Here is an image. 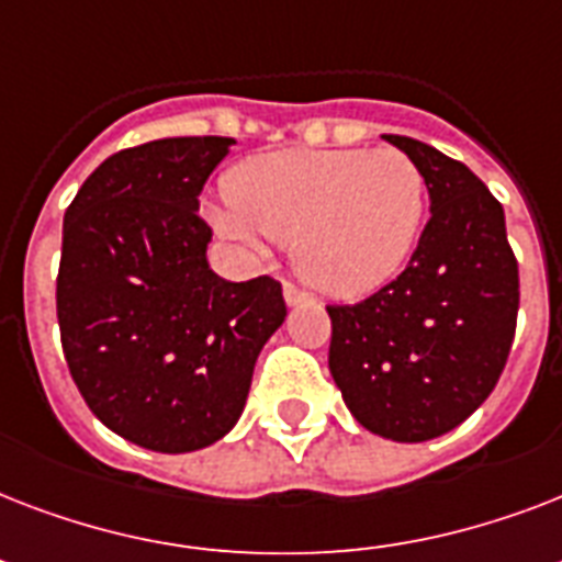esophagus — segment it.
<instances>
[{"label": "esophagus", "mask_w": 562, "mask_h": 562, "mask_svg": "<svg viewBox=\"0 0 562 562\" xmlns=\"http://www.w3.org/2000/svg\"><path fill=\"white\" fill-rule=\"evenodd\" d=\"M282 297H285V303H289V306H297V303H306L308 291L297 289L294 282H285V285H282Z\"/></svg>", "instance_id": "obj_1"}]
</instances>
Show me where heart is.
<instances>
[{
  "label": "heart",
  "instance_id": "heart-1",
  "mask_svg": "<svg viewBox=\"0 0 562 562\" xmlns=\"http://www.w3.org/2000/svg\"><path fill=\"white\" fill-rule=\"evenodd\" d=\"M229 201L212 206L221 236L250 254L291 241L294 268L333 297H361L396 277L428 206L426 175L396 148L273 151L238 162Z\"/></svg>",
  "mask_w": 562,
  "mask_h": 562
}]
</instances>
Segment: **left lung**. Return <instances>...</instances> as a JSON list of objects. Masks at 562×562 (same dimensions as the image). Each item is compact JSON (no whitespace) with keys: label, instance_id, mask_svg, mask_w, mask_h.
<instances>
[{"label":"left lung","instance_id":"left-lung-1","mask_svg":"<svg viewBox=\"0 0 562 562\" xmlns=\"http://www.w3.org/2000/svg\"><path fill=\"white\" fill-rule=\"evenodd\" d=\"M426 175L431 218L405 271L333 321L329 373L361 426L423 443L461 426L496 387L519 312L505 210L463 162L384 134Z\"/></svg>","mask_w":562,"mask_h":562}]
</instances>
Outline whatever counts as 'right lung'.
I'll use <instances>...</instances> for the list:
<instances>
[{
    "label": "right lung",
    "instance_id": "right-lung-1",
    "mask_svg": "<svg viewBox=\"0 0 562 562\" xmlns=\"http://www.w3.org/2000/svg\"><path fill=\"white\" fill-rule=\"evenodd\" d=\"M229 136H171L113 154L64 215L57 324L95 417L151 452L215 443L245 411L259 350L285 321L271 277L206 262L198 194Z\"/></svg>",
    "mask_w": 562,
    "mask_h": 562
}]
</instances>
